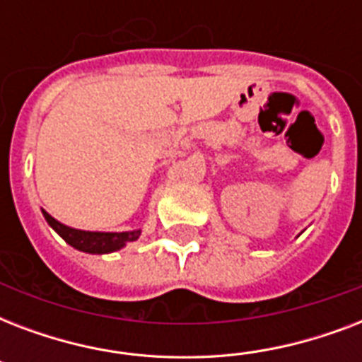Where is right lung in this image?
Returning <instances> with one entry per match:
<instances>
[{
	"label": "right lung",
	"mask_w": 362,
	"mask_h": 362,
	"mask_svg": "<svg viewBox=\"0 0 362 362\" xmlns=\"http://www.w3.org/2000/svg\"><path fill=\"white\" fill-rule=\"evenodd\" d=\"M42 214L47 218L48 226L52 227L54 231L58 233L59 237L64 238L67 244H71L76 250L88 253H110L120 250L125 246V242H133L139 238L141 231H129V233H93V231H78V229H71V227L59 223L54 220L52 216L42 210Z\"/></svg>",
	"instance_id": "1"
}]
</instances>
